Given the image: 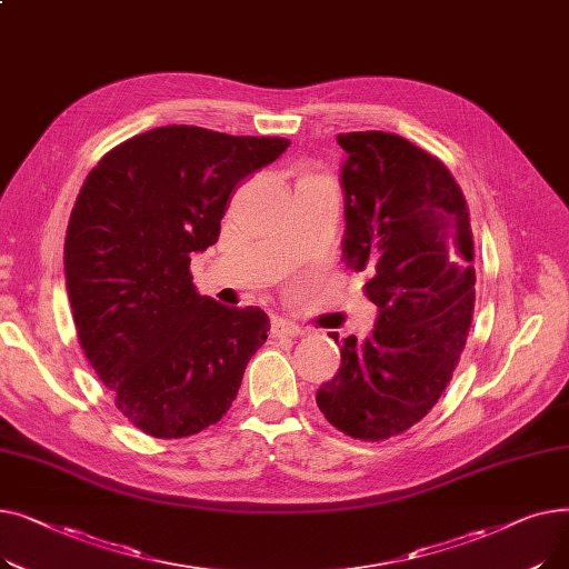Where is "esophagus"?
Segmentation results:
<instances>
[{"mask_svg":"<svg viewBox=\"0 0 569 569\" xmlns=\"http://www.w3.org/2000/svg\"><path fill=\"white\" fill-rule=\"evenodd\" d=\"M305 335V330L300 325H295V322H290V320H286V318H277V320H272V337L274 339H283V337H302Z\"/></svg>","mask_w":569,"mask_h":569,"instance_id":"1","label":"esophagus"}]
</instances>
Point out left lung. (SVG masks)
Wrapping results in <instances>:
<instances>
[{"label": "left lung", "mask_w": 569, "mask_h": 569, "mask_svg": "<svg viewBox=\"0 0 569 569\" xmlns=\"http://www.w3.org/2000/svg\"><path fill=\"white\" fill-rule=\"evenodd\" d=\"M343 262L369 272V339L341 343V369L316 403L360 440L399 436L436 406L459 365L475 307V244L452 172L385 131L341 133Z\"/></svg>", "instance_id": "obj_1"}]
</instances>
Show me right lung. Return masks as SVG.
<instances>
[{
  "instance_id": "add662e5",
  "label": "right lung",
  "mask_w": 569,
  "mask_h": 569,
  "mask_svg": "<svg viewBox=\"0 0 569 569\" xmlns=\"http://www.w3.org/2000/svg\"><path fill=\"white\" fill-rule=\"evenodd\" d=\"M288 144L159 127L112 147L84 179L64 242L78 341L119 412L149 436L217 425L267 339L262 309L200 295L189 264L217 244L232 189Z\"/></svg>"
}]
</instances>
